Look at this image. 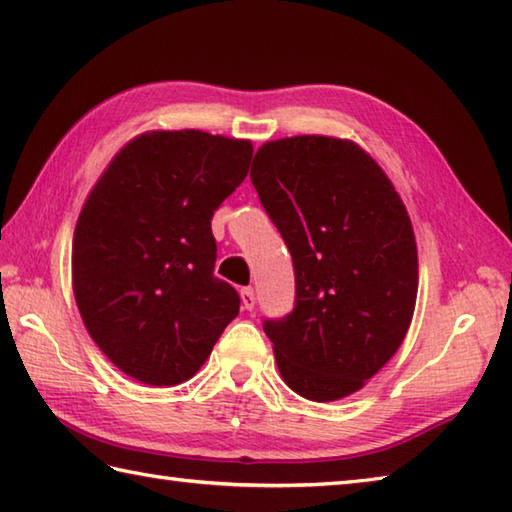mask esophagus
Instances as JSON below:
<instances>
[{"label":"esophagus","mask_w":512,"mask_h":512,"mask_svg":"<svg viewBox=\"0 0 512 512\" xmlns=\"http://www.w3.org/2000/svg\"><path fill=\"white\" fill-rule=\"evenodd\" d=\"M239 295H242L244 310H253L255 308L257 299H255V290L253 288H242V292H239Z\"/></svg>","instance_id":"esophagus-1"}]
</instances>
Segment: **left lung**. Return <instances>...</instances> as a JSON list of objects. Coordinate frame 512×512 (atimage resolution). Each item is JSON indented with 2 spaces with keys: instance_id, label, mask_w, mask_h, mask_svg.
I'll return each mask as SVG.
<instances>
[{
  "instance_id": "8db88e82",
  "label": "left lung",
  "mask_w": 512,
  "mask_h": 512,
  "mask_svg": "<svg viewBox=\"0 0 512 512\" xmlns=\"http://www.w3.org/2000/svg\"><path fill=\"white\" fill-rule=\"evenodd\" d=\"M250 180L295 264V310L264 323L279 374L314 402L352 396L398 352L416 310L418 248L405 204L347 138L268 140Z\"/></svg>"
}]
</instances>
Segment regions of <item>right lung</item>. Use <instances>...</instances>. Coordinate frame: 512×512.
I'll list each match as a JSON object with an SVG mask.
<instances>
[{
  "label": "right lung",
  "instance_id": "1",
  "mask_svg": "<svg viewBox=\"0 0 512 512\" xmlns=\"http://www.w3.org/2000/svg\"><path fill=\"white\" fill-rule=\"evenodd\" d=\"M253 143L202 129H151L110 160L72 237V290L85 330L129 378H193L239 314L213 275V211L244 182Z\"/></svg>",
  "mask_w": 512,
  "mask_h": 512
}]
</instances>
